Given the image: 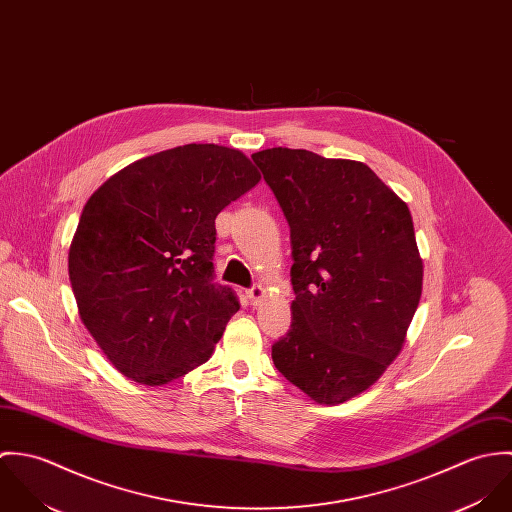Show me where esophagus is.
<instances>
[{"instance_id": "esophagus-1", "label": "esophagus", "mask_w": 512, "mask_h": 512, "mask_svg": "<svg viewBox=\"0 0 512 512\" xmlns=\"http://www.w3.org/2000/svg\"><path fill=\"white\" fill-rule=\"evenodd\" d=\"M246 297L250 299V303H252V305H256V303L264 297V290H262V286H252V288L246 292Z\"/></svg>"}]
</instances>
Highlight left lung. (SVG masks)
<instances>
[{
    "instance_id": "1",
    "label": "left lung",
    "mask_w": 512,
    "mask_h": 512,
    "mask_svg": "<svg viewBox=\"0 0 512 512\" xmlns=\"http://www.w3.org/2000/svg\"><path fill=\"white\" fill-rule=\"evenodd\" d=\"M290 224L292 329L276 368L319 404L372 386L398 357L424 266L408 205L361 161L272 147L252 155Z\"/></svg>"
}]
</instances>
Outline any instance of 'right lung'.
<instances>
[{"instance_id":"obj_1","label":"right lung","mask_w":512,"mask_h":512,"mask_svg":"<svg viewBox=\"0 0 512 512\" xmlns=\"http://www.w3.org/2000/svg\"><path fill=\"white\" fill-rule=\"evenodd\" d=\"M260 181L238 149L144 157L84 205L69 250L78 315L124 376L159 386L209 361L236 293L215 284V219Z\"/></svg>"}]
</instances>
